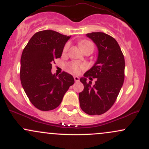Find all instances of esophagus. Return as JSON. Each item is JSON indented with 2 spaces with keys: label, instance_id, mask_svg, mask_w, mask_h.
I'll return each instance as SVG.
<instances>
[{
  "label": "esophagus",
  "instance_id": "esophagus-1",
  "mask_svg": "<svg viewBox=\"0 0 149 149\" xmlns=\"http://www.w3.org/2000/svg\"><path fill=\"white\" fill-rule=\"evenodd\" d=\"M73 78H74V80H75V81H76V82H78V81H79V77H78V76H74V77H73Z\"/></svg>",
  "mask_w": 149,
  "mask_h": 149
}]
</instances>
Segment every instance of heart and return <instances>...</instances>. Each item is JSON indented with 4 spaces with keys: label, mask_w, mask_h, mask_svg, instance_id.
<instances>
[{
    "label": "heart",
    "mask_w": 149,
    "mask_h": 149,
    "mask_svg": "<svg viewBox=\"0 0 149 149\" xmlns=\"http://www.w3.org/2000/svg\"><path fill=\"white\" fill-rule=\"evenodd\" d=\"M80 47H81V49L85 48V47H90L93 49V44L90 41H88V40H82V41L80 42L79 43ZM69 43L66 44L64 47V52H66V51L69 49ZM70 69H71V71H73V73H79L82 70L85 69V66L84 64H78V63H72V64H70Z\"/></svg>",
    "instance_id": "1"
}]
</instances>
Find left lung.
Instances as JSON below:
<instances>
[{
    "label": "left lung",
    "instance_id": "obj_1",
    "mask_svg": "<svg viewBox=\"0 0 149 149\" xmlns=\"http://www.w3.org/2000/svg\"><path fill=\"white\" fill-rule=\"evenodd\" d=\"M98 49L97 61L80 78L84 90L80 92L82 110L88 115H101L111 109L116 102L125 78V59L120 47L113 38L103 32L86 34ZM97 78L95 84L86 78Z\"/></svg>",
    "mask_w": 149,
    "mask_h": 149
}]
</instances>
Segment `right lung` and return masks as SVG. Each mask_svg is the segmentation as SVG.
<instances>
[{"mask_svg": "<svg viewBox=\"0 0 149 149\" xmlns=\"http://www.w3.org/2000/svg\"><path fill=\"white\" fill-rule=\"evenodd\" d=\"M71 36L52 30L36 33L24 49L21 57L20 79L31 104L40 111L59 107L64 94L74 83L73 77L62 72L52 74V64L61 57Z\"/></svg>", "mask_w": 149, "mask_h": 149, "instance_id": "add662e5", "label": "right lung"}]
</instances>
